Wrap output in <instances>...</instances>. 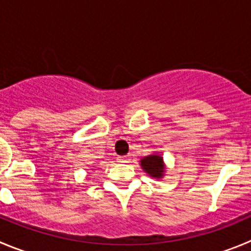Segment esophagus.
<instances>
[{
	"mask_svg": "<svg viewBox=\"0 0 251 251\" xmlns=\"http://www.w3.org/2000/svg\"><path fill=\"white\" fill-rule=\"evenodd\" d=\"M127 160H128L127 156H119V157H118V161H119V162H121V163L127 162Z\"/></svg>",
	"mask_w": 251,
	"mask_h": 251,
	"instance_id": "34e87169",
	"label": "esophagus"
}]
</instances>
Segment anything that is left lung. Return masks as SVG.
Masks as SVG:
<instances>
[{
  "mask_svg": "<svg viewBox=\"0 0 251 251\" xmlns=\"http://www.w3.org/2000/svg\"><path fill=\"white\" fill-rule=\"evenodd\" d=\"M142 170L149 173L153 178H162L165 173V163H163V157L160 154H150L142 158L141 161Z\"/></svg>",
  "mask_w": 251,
  "mask_h": 251,
  "instance_id": "1",
  "label": "left lung"
}]
</instances>
